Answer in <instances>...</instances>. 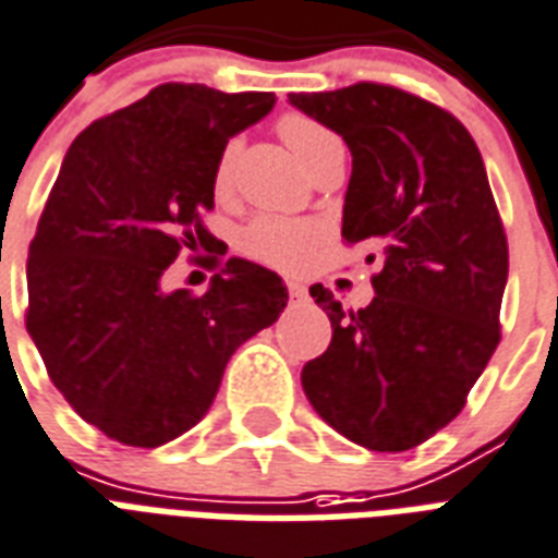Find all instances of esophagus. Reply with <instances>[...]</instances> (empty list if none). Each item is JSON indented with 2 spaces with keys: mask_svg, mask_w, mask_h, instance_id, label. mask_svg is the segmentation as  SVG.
I'll return each instance as SVG.
<instances>
[{
  "mask_svg": "<svg viewBox=\"0 0 558 558\" xmlns=\"http://www.w3.org/2000/svg\"><path fill=\"white\" fill-rule=\"evenodd\" d=\"M288 293H291L293 300H305V296H308V288L302 282H296V279H291V282H288Z\"/></svg>",
  "mask_w": 558,
  "mask_h": 558,
  "instance_id": "1",
  "label": "esophagus"
}]
</instances>
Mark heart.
<instances>
[{
  "mask_svg": "<svg viewBox=\"0 0 558 558\" xmlns=\"http://www.w3.org/2000/svg\"><path fill=\"white\" fill-rule=\"evenodd\" d=\"M282 136L291 145V150L300 157L305 168H314L319 159L331 154V150L343 148L335 133L328 131L326 124L302 113H288L282 119ZM235 154H239V142H230L220 150L218 162H215V189L223 192L232 180V166H235ZM323 239V230L317 223L308 220H288V218H256L250 223L244 235H241V247L244 253L265 265H274L279 270H300L308 265L314 256V247Z\"/></svg>",
  "mask_w": 558,
  "mask_h": 558,
  "instance_id": "heart-1",
  "label": "heart"
}]
</instances>
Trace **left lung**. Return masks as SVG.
I'll return each mask as SVG.
<instances>
[{
	"label": "left lung",
	"mask_w": 558,
	"mask_h": 558,
	"mask_svg": "<svg viewBox=\"0 0 558 558\" xmlns=\"http://www.w3.org/2000/svg\"><path fill=\"white\" fill-rule=\"evenodd\" d=\"M288 101L343 136L352 177L340 235L384 253L366 308L343 311L311 288L331 343L302 366V390L352 442L408 451L463 410L498 349L509 250L486 166L454 116L396 86Z\"/></svg>",
	"instance_id": "obj_1"
}]
</instances>
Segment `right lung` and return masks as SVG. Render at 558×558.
Here are the masks:
<instances>
[{
    "instance_id": "right-lung-1",
    "label": "right lung",
    "mask_w": 558,
    "mask_h": 558,
    "mask_svg": "<svg viewBox=\"0 0 558 558\" xmlns=\"http://www.w3.org/2000/svg\"><path fill=\"white\" fill-rule=\"evenodd\" d=\"M274 93L162 84L69 145L28 247L25 328L51 384L116 442L159 448L194 427L235 349L274 326L288 288L223 262L203 296L166 291L180 247H209L215 162Z\"/></svg>"
}]
</instances>
